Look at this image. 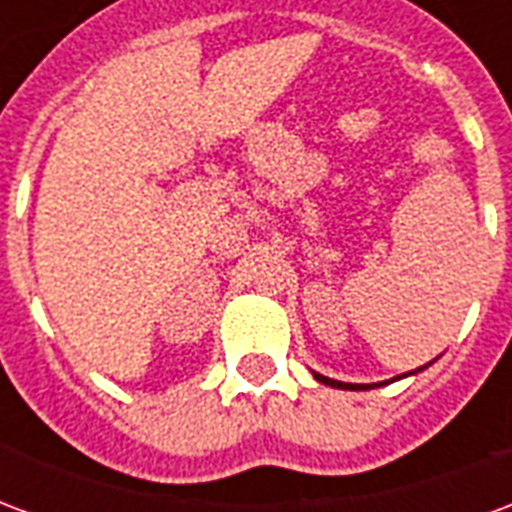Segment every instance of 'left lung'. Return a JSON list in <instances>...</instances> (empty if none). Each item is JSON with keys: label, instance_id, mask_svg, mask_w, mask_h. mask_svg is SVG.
Here are the masks:
<instances>
[{"label": "left lung", "instance_id": "8db88e82", "mask_svg": "<svg viewBox=\"0 0 512 512\" xmlns=\"http://www.w3.org/2000/svg\"><path fill=\"white\" fill-rule=\"evenodd\" d=\"M428 365H430V362H428ZM428 365H425V367H428ZM425 367H417V370H411V373H403V376H397V378L414 376V373H419V370H425ZM312 376H315V381H321V384L332 386V389H367V386H370V384H343V381H334V378H326V376H321V373H315V370H312Z\"/></svg>", "mask_w": 512, "mask_h": 512}]
</instances>
